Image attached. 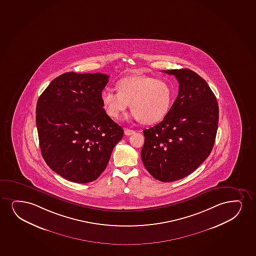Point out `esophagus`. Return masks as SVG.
<instances>
[{"label":"esophagus","mask_w":256,"mask_h":256,"mask_svg":"<svg viewBox=\"0 0 256 256\" xmlns=\"http://www.w3.org/2000/svg\"><path fill=\"white\" fill-rule=\"evenodd\" d=\"M135 133V130H133L130 129H124V134L126 135V136H130V135H132Z\"/></svg>","instance_id":"obj_1"}]
</instances>
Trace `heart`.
Instances as JSON below:
<instances>
[{
    "label": "heart",
    "mask_w": 256,
    "mask_h": 256,
    "mask_svg": "<svg viewBox=\"0 0 256 256\" xmlns=\"http://www.w3.org/2000/svg\"><path fill=\"white\" fill-rule=\"evenodd\" d=\"M118 92L106 89L101 102L108 116L118 120L130 107L133 118L146 124L158 123L168 114L173 89L168 82L149 76H130L116 83Z\"/></svg>",
    "instance_id": "heart-1"
}]
</instances>
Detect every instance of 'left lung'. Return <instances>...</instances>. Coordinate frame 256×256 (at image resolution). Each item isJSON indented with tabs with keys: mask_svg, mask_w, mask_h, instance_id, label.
Wrapping results in <instances>:
<instances>
[{
	"mask_svg": "<svg viewBox=\"0 0 256 256\" xmlns=\"http://www.w3.org/2000/svg\"><path fill=\"white\" fill-rule=\"evenodd\" d=\"M174 75L179 91L162 122L142 130V164L153 178L168 182L196 170L216 141L219 108L207 82L190 69L162 71Z\"/></svg>",
	"mask_w": 256,
	"mask_h": 256,
	"instance_id": "obj_1",
	"label": "left lung"
}]
</instances>
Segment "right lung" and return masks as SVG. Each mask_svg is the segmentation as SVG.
Here are the masks:
<instances>
[{"label":"right lung","instance_id":"right-lung-1","mask_svg":"<svg viewBox=\"0 0 256 256\" xmlns=\"http://www.w3.org/2000/svg\"><path fill=\"white\" fill-rule=\"evenodd\" d=\"M108 78L100 72H66L52 80L37 101L43 158L68 181L96 180L123 138V128L106 114L101 102Z\"/></svg>","mask_w":256,"mask_h":256}]
</instances>
